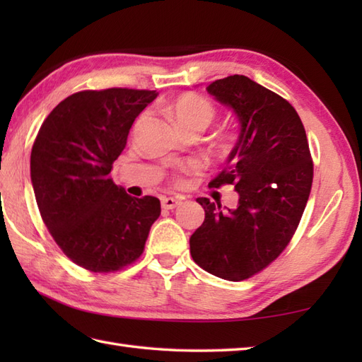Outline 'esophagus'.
<instances>
[{"label": "esophagus", "instance_id": "1", "mask_svg": "<svg viewBox=\"0 0 362 362\" xmlns=\"http://www.w3.org/2000/svg\"><path fill=\"white\" fill-rule=\"evenodd\" d=\"M180 205V201L175 197H163L161 199V209L165 210H174L175 206Z\"/></svg>", "mask_w": 362, "mask_h": 362}]
</instances>
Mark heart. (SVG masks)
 Segmentation results:
<instances>
[{
  "mask_svg": "<svg viewBox=\"0 0 362 362\" xmlns=\"http://www.w3.org/2000/svg\"><path fill=\"white\" fill-rule=\"evenodd\" d=\"M168 113L171 115V118L179 127L191 124V122H202L206 126L211 121L214 110L213 105L205 98L188 93L179 96L175 101L169 104ZM197 166L199 165L196 161H191V163L183 166V171H189V169H194Z\"/></svg>",
  "mask_w": 362,
  "mask_h": 362,
  "instance_id": "1",
  "label": "heart"
}]
</instances>
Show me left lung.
Masks as SVG:
<instances>
[{
    "instance_id": "obj_1",
    "label": "left lung",
    "mask_w": 362,
    "mask_h": 362,
    "mask_svg": "<svg viewBox=\"0 0 362 362\" xmlns=\"http://www.w3.org/2000/svg\"><path fill=\"white\" fill-rule=\"evenodd\" d=\"M206 91L240 122L226 168L209 185H233L238 205L222 210L199 197L205 219L189 250L204 271L241 281L291 241L310 197L313 160L302 119L286 99L240 74L211 82Z\"/></svg>"
}]
</instances>
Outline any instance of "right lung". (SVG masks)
<instances>
[{"instance_id": "obj_1", "label": "right lung", "mask_w": 362, "mask_h": 362, "mask_svg": "<svg viewBox=\"0 0 362 362\" xmlns=\"http://www.w3.org/2000/svg\"><path fill=\"white\" fill-rule=\"evenodd\" d=\"M156 90L107 88L64 99L38 130L30 182L45 226L73 263L113 272L141 255L160 216L157 197H132L115 185L113 161Z\"/></svg>"}]
</instances>
